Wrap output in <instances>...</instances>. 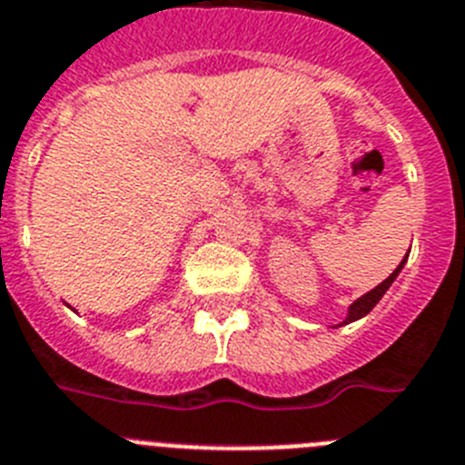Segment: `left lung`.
<instances>
[{"instance_id": "8db88e82", "label": "left lung", "mask_w": 465, "mask_h": 465, "mask_svg": "<svg viewBox=\"0 0 465 465\" xmlns=\"http://www.w3.org/2000/svg\"><path fill=\"white\" fill-rule=\"evenodd\" d=\"M405 262H407V255H405V260H402L401 264H398V269H395V272L391 273L389 278H386V281L379 282L377 288L370 290V292H365V294H362V297H358V300H355L353 304L349 306V316L344 318V322H339V328H341V325H349V322H353V321H361L362 316H367V313H370V311H372L374 306L379 304V300H381L383 294H386V290H389L391 285H393V281H395V278H398V273L402 272V266H405Z\"/></svg>"}]
</instances>
